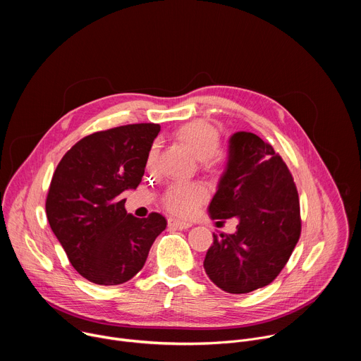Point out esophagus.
<instances>
[{
    "mask_svg": "<svg viewBox=\"0 0 361 361\" xmlns=\"http://www.w3.org/2000/svg\"><path fill=\"white\" fill-rule=\"evenodd\" d=\"M191 226H192V224H191V223H187V221H181V220H177V219H173V217L169 219V227H170V228L187 230V228H190Z\"/></svg>",
    "mask_w": 361,
    "mask_h": 361,
    "instance_id": "34e87169",
    "label": "esophagus"
}]
</instances>
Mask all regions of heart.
I'll list each match as a JSON object with an SVG mask.
<instances>
[{
  "mask_svg": "<svg viewBox=\"0 0 361 361\" xmlns=\"http://www.w3.org/2000/svg\"><path fill=\"white\" fill-rule=\"evenodd\" d=\"M174 137L200 160V166L205 173L216 176L224 170L226 159L219 149L221 145V133L216 126L207 121L192 120L178 126ZM156 154L157 145L154 144L147 157L148 169L154 166ZM207 188L201 183H178L167 188L161 202L170 214L190 217L207 200Z\"/></svg>",
  "mask_w": 361,
  "mask_h": 361,
  "instance_id": "heart-1",
  "label": "heart"
}]
</instances>
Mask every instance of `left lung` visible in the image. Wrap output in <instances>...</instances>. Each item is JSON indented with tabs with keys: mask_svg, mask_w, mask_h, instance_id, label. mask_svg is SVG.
<instances>
[{
	"mask_svg": "<svg viewBox=\"0 0 361 361\" xmlns=\"http://www.w3.org/2000/svg\"><path fill=\"white\" fill-rule=\"evenodd\" d=\"M217 223L237 219L234 234L213 235L204 269L231 294L269 286L287 264L301 234L294 178L273 145L252 133L230 138L227 170L210 204Z\"/></svg>",
	"mask_w": 361,
	"mask_h": 361,
	"instance_id": "1",
	"label": "left lung"
}]
</instances>
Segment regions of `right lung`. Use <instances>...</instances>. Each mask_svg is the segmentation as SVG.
I'll use <instances>...</instances> for the list:
<instances>
[{"instance_id":"obj_1","label":"right lung","mask_w":361,"mask_h":361,"mask_svg":"<svg viewBox=\"0 0 361 361\" xmlns=\"http://www.w3.org/2000/svg\"><path fill=\"white\" fill-rule=\"evenodd\" d=\"M160 126H120L75 142L59 163L45 200L51 230L71 266L91 283L117 286L144 266L166 230L160 213L137 219L126 212L123 192L137 188Z\"/></svg>"}]
</instances>
